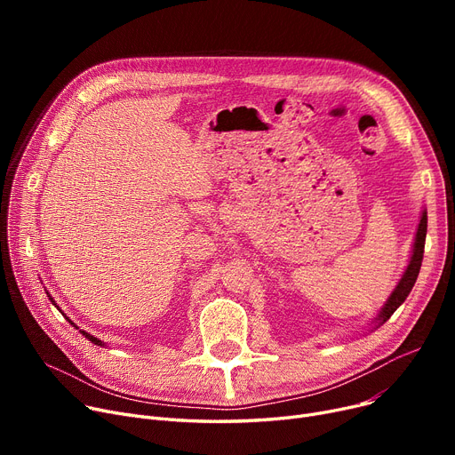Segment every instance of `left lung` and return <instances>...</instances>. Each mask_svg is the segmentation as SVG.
<instances>
[{"mask_svg":"<svg viewBox=\"0 0 455 455\" xmlns=\"http://www.w3.org/2000/svg\"><path fill=\"white\" fill-rule=\"evenodd\" d=\"M426 230H427V215L426 212L422 213L420 218V223H419V230H417V235H415V245H413V256H411V261L408 269H405L402 280L398 282V285L395 288V291L391 293L389 300L386 302V306L381 307V312L378 315V321L379 324H384L395 312L396 307L408 299L410 291L413 290V285L417 282V276H419V271H420V266H422V256H424V242H426Z\"/></svg>","mask_w":455,"mask_h":455,"instance_id":"8db88e82","label":"left lung"}]
</instances>
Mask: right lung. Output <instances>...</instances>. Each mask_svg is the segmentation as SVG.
<instances>
[{
  "instance_id": "1",
  "label": "right lung",
  "mask_w": 455,
  "mask_h": 455,
  "mask_svg": "<svg viewBox=\"0 0 455 455\" xmlns=\"http://www.w3.org/2000/svg\"><path fill=\"white\" fill-rule=\"evenodd\" d=\"M83 333H84V336H86V338H88V339H90L92 343H95V345H103V343H101V341H100L98 338H93V336H90V333H86V331H83Z\"/></svg>"
}]
</instances>
